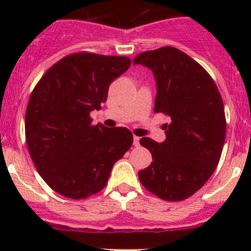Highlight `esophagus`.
I'll return each instance as SVG.
<instances>
[{"instance_id": "obj_1", "label": "esophagus", "mask_w": 251, "mask_h": 251, "mask_svg": "<svg viewBox=\"0 0 251 251\" xmlns=\"http://www.w3.org/2000/svg\"><path fill=\"white\" fill-rule=\"evenodd\" d=\"M133 145L136 146V147H138V146H139V137H137V136L133 137Z\"/></svg>"}]
</instances>
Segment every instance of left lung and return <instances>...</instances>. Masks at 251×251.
Wrapping results in <instances>:
<instances>
[{
	"label": "left lung",
	"mask_w": 251,
	"mask_h": 251,
	"mask_svg": "<svg viewBox=\"0 0 251 251\" xmlns=\"http://www.w3.org/2000/svg\"><path fill=\"white\" fill-rule=\"evenodd\" d=\"M133 64L150 68L157 83L154 113L170 117L166 141H139L152 154L138 172L148 191L182 201L199 191L216 170L226 136L223 98L214 79L192 57L172 46L145 51Z\"/></svg>",
	"instance_id": "left-lung-1"
}]
</instances>
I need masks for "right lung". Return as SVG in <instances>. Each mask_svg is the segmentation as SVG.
<instances>
[{"label": "right lung", "instance_id": "1", "mask_svg": "<svg viewBox=\"0 0 251 251\" xmlns=\"http://www.w3.org/2000/svg\"><path fill=\"white\" fill-rule=\"evenodd\" d=\"M130 64L127 56L74 52L51 66L31 93L26 145L40 176L61 196L81 200L98 194L132 147L129 129L94 126L90 117Z\"/></svg>", "mask_w": 251, "mask_h": 251}]
</instances>
